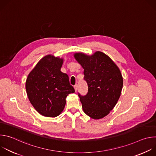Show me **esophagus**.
I'll return each instance as SVG.
<instances>
[{
  "instance_id": "esophagus-1",
  "label": "esophagus",
  "mask_w": 156,
  "mask_h": 156,
  "mask_svg": "<svg viewBox=\"0 0 156 156\" xmlns=\"http://www.w3.org/2000/svg\"><path fill=\"white\" fill-rule=\"evenodd\" d=\"M74 89H75V92H76L77 90H78V85H77V84H75V85L74 86Z\"/></svg>"
}]
</instances>
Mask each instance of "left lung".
I'll return each instance as SVG.
<instances>
[{
	"mask_svg": "<svg viewBox=\"0 0 156 156\" xmlns=\"http://www.w3.org/2000/svg\"><path fill=\"white\" fill-rule=\"evenodd\" d=\"M74 57L84 69V79L88 86L86 96L78 94L84 112L95 120L102 119L120 97L123 83L120 70L112 59L100 51L91 55L77 52Z\"/></svg>",
	"mask_w": 156,
	"mask_h": 156,
	"instance_id": "8db88e82",
	"label": "left lung"
}]
</instances>
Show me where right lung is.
I'll list each match as a JSON object with an SVG mask.
<instances>
[{"instance_id": "right-lung-1", "label": "right lung", "mask_w": 156, "mask_h": 156, "mask_svg": "<svg viewBox=\"0 0 156 156\" xmlns=\"http://www.w3.org/2000/svg\"><path fill=\"white\" fill-rule=\"evenodd\" d=\"M63 58L47 55L42 58L30 72L26 81L28 99L41 115L58 116L64 109L66 98L75 93L69 76L60 71Z\"/></svg>"}]
</instances>
